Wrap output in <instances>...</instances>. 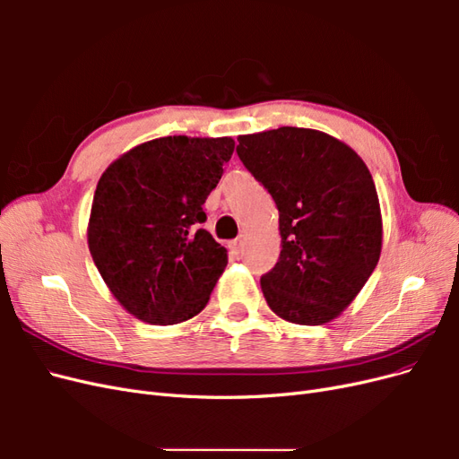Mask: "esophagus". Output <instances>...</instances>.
<instances>
[{
	"instance_id": "esophagus-1",
	"label": "esophagus",
	"mask_w": 459,
	"mask_h": 459,
	"mask_svg": "<svg viewBox=\"0 0 459 459\" xmlns=\"http://www.w3.org/2000/svg\"><path fill=\"white\" fill-rule=\"evenodd\" d=\"M245 241H247L245 235H239V238L231 243V248H233V251H235V253H241V251H243V247H245Z\"/></svg>"
}]
</instances>
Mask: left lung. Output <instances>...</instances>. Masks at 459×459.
<instances>
[{
	"label": "left lung",
	"instance_id": "obj_1",
	"mask_svg": "<svg viewBox=\"0 0 459 459\" xmlns=\"http://www.w3.org/2000/svg\"><path fill=\"white\" fill-rule=\"evenodd\" d=\"M238 142L245 169L280 211V260L260 277L268 307L300 325L331 322L381 255V208L368 166L317 130L283 126Z\"/></svg>",
	"mask_w": 459,
	"mask_h": 459
}]
</instances>
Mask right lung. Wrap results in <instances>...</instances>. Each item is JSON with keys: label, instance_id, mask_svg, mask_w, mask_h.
<instances>
[{"label": "right lung", "instance_id": "1", "mask_svg": "<svg viewBox=\"0 0 459 459\" xmlns=\"http://www.w3.org/2000/svg\"><path fill=\"white\" fill-rule=\"evenodd\" d=\"M231 137L169 135L130 149L103 172L88 226L90 253L132 316L172 325L197 316L228 264L201 224Z\"/></svg>", "mask_w": 459, "mask_h": 459}]
</instances>
